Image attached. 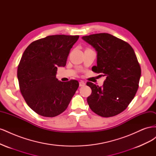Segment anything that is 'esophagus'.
I'll return each instance as SVG.
<instances>
[{"label": "esophagus", "mask_w": 156, "mask_h": 156, "mask_svg": "<svg viewBox=\"0 0 156 156\" xmlns=\"http://www.w3.org/2000/svg\"><path fill=\"white\" fill-rule=\"evenodd\" d=\"M85 86V83L83 81H81L79 82V87H84Z\"/></svg>", "instance_id": "1"}]
</instances>
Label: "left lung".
<instances>
[{
  "instance_id": "1",
  "label": "left lung",
  "mask_w": 156,
  "mask_h": 156,
  "mask_svg": "<svg viewBox=\"0 0 156 156\" xmlns=\"http://www.w3.org/2000/svg\"><path fill=\"white\" fill-rule=\"evenodd\" d=\"M82 39L97 51V66L92 71L106 76L102 87L87 82L92 89L88 104L102 117L119 115L129 105L139 88L141 69L134 50L128 43L107 33Z\"/></svg>"
}]
</instances>
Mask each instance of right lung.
<instances>
[{"label":"right lung","mask_w":156,"mask_h":156,"mask_svg":"<svg viewBox=\"0 0 156 156\" xmlns=\"http://www.w3.org/2000/svg\"><path fill=\"white\" fill-rule=\"evenodd\" d=\"M79 36L53 35L27 47L17 68L20 91L27 105L45 117L58 116L66 109L79 87L76 80L60 81L57 68L64 67L70 49Z\"/></svg>","instance_id":"right-lung-1"}]
</instances>
